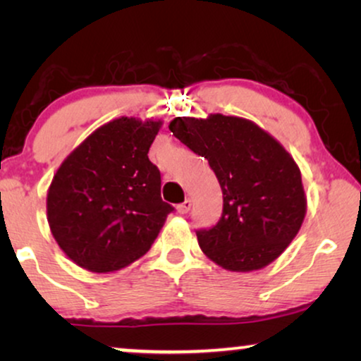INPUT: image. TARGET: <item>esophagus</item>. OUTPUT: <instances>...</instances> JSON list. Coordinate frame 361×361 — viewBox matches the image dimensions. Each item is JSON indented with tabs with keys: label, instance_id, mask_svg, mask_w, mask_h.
Segmentation results:
<instances>
[{
	"label": "esophagus",
	"instance_id": "34e87169",
	"mask_svg": "<svg viewBox=\"0 0 361 361\" xmlns=\"http://www.w3.org/2000/svg\"><path fill=\"white\" fill-rule=\"evenodd\" d=\"M190 207H192V200L185 199L182 204L177 205V212H179V214H187V212L190 210Z\"/></svg>",
	"mask_w": 361,
	"mask_h": 361
}]
</instances>
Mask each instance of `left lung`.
Segmentation results:
<instances>
[{
    "mask_svg": "<svg viewBox=\"0 0 361 361\" xmlns=\"http://www.w3.org/2000/svg\"><path fill=\"white\" fill-rule=\"evenodd\" d=\"M169 130L209 161L224 194V212L197 240L228 271L261 269L288 248L302 225L300 171L288 151L253 121L216 113L207 120L177 116Z\"/></svg>",
    "mask_w": 361,
    "mask_h": 361,
    "instance_id": "obj_1",
    "label": "left lung"
}]
</instances>
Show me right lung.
I'll use <instances>...</instances> for the list:
<instances>
[{
  "label": "right lung",
  "instance_id": "add662e5",
  "mask_svg": "<svg viewBox=\"0 0 361 361\" xmlns=\"http://www.w3.org/2000/svg\"><path fill=\"white\" fill-rule=\"evenodd\" d=\"M162 121L121 116L93 131L59 167L47 221L63 253L92 273L141 258L174 207L161 199V172L147 157Z\"/></svg>",
  "mask_w": 361,
  "mask_h": 361
}]
</instances>
